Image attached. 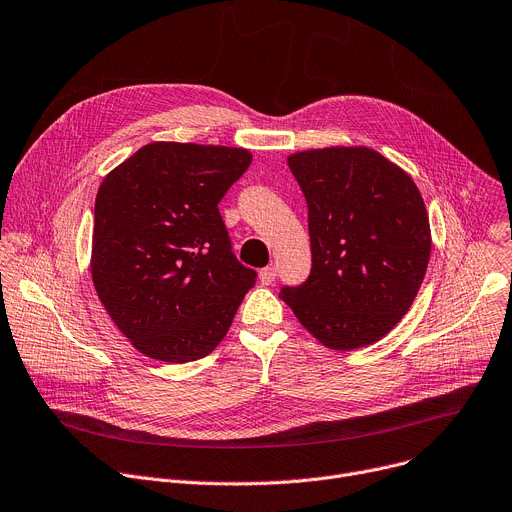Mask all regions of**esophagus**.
<instances>
[{
	"instance_id": "esophagus-1",
	"label": "esophagus",
	"mask_w": 512,
	"mask_h": 512,
	"mask_svg": "<svg viewBox=\"0 0 512 512\" xmlns=\"http://www.w3.org/2000/svg\"><path fill=\"white\" fill-rule=\"evenodd\" d=\"M275 275H277L275 265H269V267H263V269L259 271V280H261V284H263V286H269V284H273Z\"/></svg>"
}]
</instances>
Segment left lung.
<instances>
[{"label":"left lung","mask_w":512,"mask_h":512,"mask_svg":"<svg viewBox=\"0 0 512 512\" xmlns=\"http://www.w3.org/2000/svg\"><path fill=\"white\" fill-rule=\"evenodd\" d=\"M308 204L312 269L280 296L322 345L351 351L388 335L414 302L431 226L412 177L367 147L294 153Z\"/></svg>","instance_id":"8db88e82"}]
</instances>
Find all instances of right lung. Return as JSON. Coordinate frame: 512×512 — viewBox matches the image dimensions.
<instances>
[{"mask_svg": "<svg viewBox=\"0 0 512 512\" xmlns=\"http://www.w3.org/2000/svg\"><path fill=\"white\" fill-rule=\"evenodd\" d=\"M235 147L151 143L98 190L91 280L147 357L188 363L228 333L257 273L232 253L218 202L251 165Z\"/></svg>", "mask_w": 512, "mask_h": 512, "instance_id": "1", "label": "right lung"}]
</instances>
